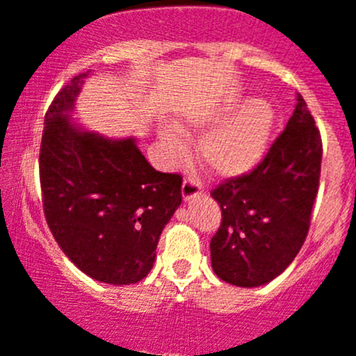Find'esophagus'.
Wrapping results in <instances>:
<instances>
[{"label":"esophagus","mask_w":356,"mask_h":356,"mask_svg":"<svg viewBox=\"0 0 356 356\" xmlns=\"http://www.w3.org/2000/svg\"><path fill=\"white\" fill-rule=\"evenodd\" d=\"M201 193H203V188H201L200 182H196L195 179H186V181L182 182V198L184 200L196 198Z\"/></svg>","instance_id":"34e87169"}]
</instances>
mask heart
Instances as JSON below:
<instances>
[{
	"label": "heart",
	"instance_id": "heart-1",
	"mask_svg": "<svg viewBox=\"0 0 356 356\" xmlns=\"http://www.w3.org/2000/svg\"><path fill=\"white\" fill-rule=\"evenodd\" d=\"M270 127L272 111L267 103L250 102L236 117L222 122L201 138V160L220 175L246 174L264 155ZM161 139L172 155H182L184 139L175 129H165Z\"/></svg>",
	"mask_w": 356,
	"mask_h": 356
}]
</instances>
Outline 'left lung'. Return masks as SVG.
<instances>
[{"label":"left lung","instance_id":"left-lung-1","mask_svg":"<svg viewBox=\"0 0 356 356\" xmlns=\"http://www.w3.org/2000/svg\"><path fill=\"white\" fill-rule=\"evenodd\" d=\"M288 125L264 160L211 189L222 222L210 241L213 272L232 286L257 288L289 267L307 239L318 193L322 138L298 95Z\"/></svg>","mask_w":356,"mask_h":356}]
</instances>
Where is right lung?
Segmentation results:
<instances>
[{
	"label": "right lung",
	"mask_w": 356,
	"mask_h": 356,
	"mask_svg": "<svg viewBox=\"0 0 356 356\" xmlns=\"http://www.w3.org/2000/svg\"><path fill=\"white\" fill-rule=\"evenodd\" d=\"M86 75L58 91L44 115V217L84 274L106 284H134L153 268L161 231L182 201V177L155 170L132 138L111 141L72 124L65 113Z\"/></svg>",
	"instance_id": "right-lung-1"
}]
</instances>
